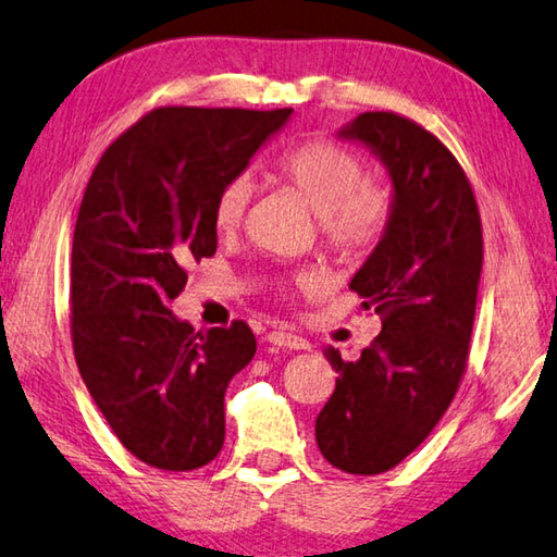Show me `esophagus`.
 Listing matches in <instances>:
<instances>
[{
    "instance_id": "34e87169",
    "label": "esophagus",
    "mask_w": 557,
    "mask_h": 557,
    "mask_svg": "<svg viewBox=\"0 0 557 557\" xmlns=\"http://www.w3.org/2000/svg\"><path fill=\"white\" fill-rule=\"evenodd\" d=\"M269 343L273 347H284V349H308V343L300 335L296 333H288V330L278 327V330H271V333L267 335Z\"/></svg>"
}]
</instances>
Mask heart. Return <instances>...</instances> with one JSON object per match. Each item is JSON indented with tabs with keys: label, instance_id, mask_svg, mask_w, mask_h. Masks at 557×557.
I'll return each instance as SVG.
<instances>
[{
	"label": "heart",
	"instance_id": "1",
	"mask_svg": "<svg viewBox=\"0 0 557 557\" xmlns=\"http://www.w3.org/2000/svg\"><path fill=\"white\" fill-rule=\"evenodd\" d=\"M278 185L294 190L320 218V232L345 261L372 253L392 227L396 212L394 188L367 178L362 156L327 139H306L286 149L269 165ZM251 198L247 178H232L222 185L212 205V222L220 232H234L244 222ZM318 286L315 276L298 273L281 290L308 294Z\"/></svg>",
	"mask_w": 557,
	"mask_h": 557
}]
</instances>
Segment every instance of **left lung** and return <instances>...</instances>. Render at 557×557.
<instances>
[{"label":"left lung","instance_id":"8db88e82","mask_svg":"<svg viewBox=\"0 0 557 557\" xmlns=\"http://www.w3.org/2000/svg\"><path fill=\"white\" fill-rule=\"evenodd\" d=\"M382 156L396 212L349 288L382 315V333L347 362L327 359L335 392L315 421L325 460L347 474L404 462L441 421L470 359L484 242L472 183L453 151L396 112H364L339 132Z\"/></svg>","mask_w":557,"mask_h":557}]
</instances>
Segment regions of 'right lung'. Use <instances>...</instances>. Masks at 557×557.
I'll use <instances>...</instances> for the list:
<instances>
[{
	"instance_id": "obj_1",
	"label": "right lung",
	"mask_w": 557,
	"mask_h": 557,
	"mask_svg": "<svg viewBox=\"0 0 557 557\" xmlns=\"http://www.w3.org/2000/svg\"><path fill=\"white\" fill-rule=\"evenodd\" d=\"M290 112L156 107L87 181L71 253L75 362L112 433L156 470H198L222 450L224 392L257 337L244 320L195 333L169 304L218 249L222 185Z\"/></svg>"
}]
</instances>
